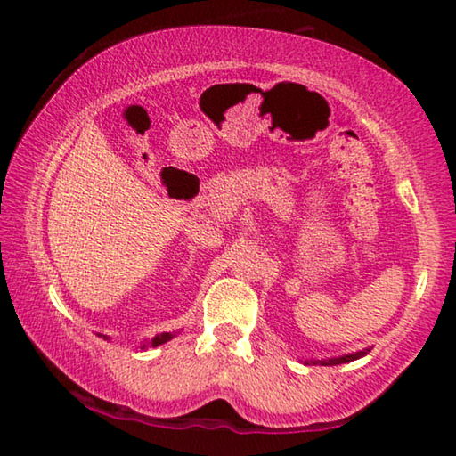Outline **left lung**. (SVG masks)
I'll use <instances>...</instances> for the list:
<instances>
[{
    "mask_svg": "<svg viewBox=\"0 0 456 456\" xmlns=\"http://www.w3.org/2000/svg\"><path fill=\"white\" fill-rule=\"evenodd\" d=\"M370 350H364V352H356V354H350V356H342V358H330V360H322L320 364L322 366H336V364H346V362H354L358 360L362 356H366ZM314 364H318V362H314Z\"/></svg>",
    "mask_w": 456,
    "mask_h": 456,
    "instance_id": "8db88e82",
    "label": "left lung"
}]
</instances>
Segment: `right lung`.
Returning a JSON list of instances; mask_svg holds the SVG:
<instances>
[{"label":"right lung","instance_id":"1","mask_svg":"<svg viewBox=\"0 0 456 456\" xmlns=\"http://www.w3.org/2000/svg\"><path fill=\"white\" fill-rule=\"evenodd\" d=\"M175 334H171V331H165V334H159V336H154L152 339H151V346H160V344H165V342H168V339H171ZM142 348H146V346H142Z\"/></svg>","mask_w":456,"mask_h":456}]
</instances>
